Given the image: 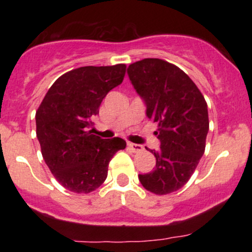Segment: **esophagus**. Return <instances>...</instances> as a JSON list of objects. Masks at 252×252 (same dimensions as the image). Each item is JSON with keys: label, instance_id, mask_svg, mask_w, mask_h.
<instances>
[{"label": "esophagus", "instance_id": "obj_1", "mask_svg": "<svg viewBox=\"0 0 252 252\" xmlns=\"http://www.w3.org/2000/svg\"><path fill=\"white\" fill-rule=\"evenodd\" d=\"M128 147L132 150V152H135V153L141 152V150H142V146H141V144H136V143L128 142Z\"/></svg>", "mask_w": 252, "mask_h": 252}]
</instances>
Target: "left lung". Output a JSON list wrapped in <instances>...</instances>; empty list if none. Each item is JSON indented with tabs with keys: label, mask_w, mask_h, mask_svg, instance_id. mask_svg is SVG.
Masks as SVG:
<instances>
[{
	"label": "left lung",
	"mask_w": 252,
	"mask_h": 252,
	"mask_svg": "<svg viewBox=\"0 0 252 252\" xmlns=\"http://www.w3.org/2000/svg\"><path fill=\"white\" fill-rule=\"evenodd\" d=\"M132 86L146 104V115L158 123L160 150L153 172L138 179L149 192L163 195L180 189L198 166L209 132V112L204 96L178 66L156 58L128 67Z\"/></svg>",
	"instance_id": "obj_1"
}]
</instances>
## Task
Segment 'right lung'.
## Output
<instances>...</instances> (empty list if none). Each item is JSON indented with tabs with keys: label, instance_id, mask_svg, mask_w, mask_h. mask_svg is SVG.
<instances>
[{
	"label": "right lung",
	"instance_id": "right-lung-1",
	"mask_svg": "<svg viewBox=\"0 0 252 252\" xmlns=\"http://www.w3.org/2000/svg\"><path fill=\"white\" fill-rule=\"evenodd\" d=\"M124 63L84 66L63 74L46 94L35 114L42 158L62 186L74 193L97 189L108 176L123 138L94 135V118L110 90L123 82Z\"/></svg>",
	"mask_w": 252,
	"mask_h": 252
}]
</instances>
